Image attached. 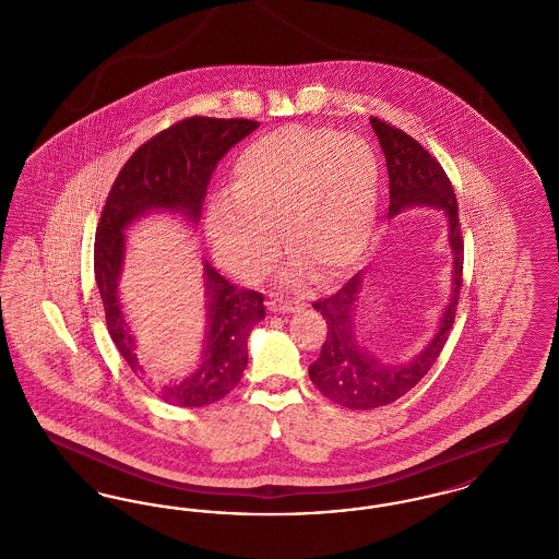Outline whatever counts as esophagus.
Wrapping results in <instances>:
<instances>
[{
  "label": "esophagus",
  "instance_id": "1",
  "mask_svg": "<svg viewBox=\"0 0 559 559\" xmlns=\"http://www.w3.org/2000/svg\"><path fill=\"white\" fill-rule=\"evenodd\" d=\"M267 306H270L272 312H278V314H289V312H295V310L301 308L299 301H287V299H278V297L270 299Z\"/></svg>",
  "mask_w": 559,
  "mask_h": 559
}]
</instances>
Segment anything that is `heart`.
Listing matches in <instances>:
<instances>
[{"instance_id":"b5f03b06","label":"heart","mask_w":559,"mask_h":559,"mask_svg":"<svg viewBox=\"0 0 559 559\" xmlns=\"http://www.w3.org/2000/svg\"><path fill=\"white\" fill-rule=\"evenodd\" d=\"M381 167L362 138L324 128H281L249 142L233 169V192L207 210L217 264L242 281L266 272L278 251L276 222L295 251L287 276L349 266L371 239Z\"/></svg>"}]
</instances>
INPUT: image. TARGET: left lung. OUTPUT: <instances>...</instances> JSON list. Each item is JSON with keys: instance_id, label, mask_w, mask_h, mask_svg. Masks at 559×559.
<instances>
[{"instance_id": "left-lung-1", "label": "left lung", "mask_w": 559, "mask_h": 559, "mask_svg": "<svg viewBox=\"0 0 559 559\" xmlns=\"http://www.w3.org/2000/svg\"><path fill=\"white\" fill-rule=\"evenodd\" d=\"M371 126L383 148L390 174L388 217L411 207H436L447 215L452 249V293L433 337L406 365L383 362L358 340L360 331L356 324V310L362 292V272L354 274L340 292L312 304L320 317L326 320V340L320 347L317 362L308 369L310 379L322 396L356 411L385 406L404 396L426 377L449 340L459 289L463 285V237L456 197L449 176L442 165L408 133L377 117H371Z\"/></svg>"}]
</instances>
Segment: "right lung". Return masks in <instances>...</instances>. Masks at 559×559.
Masks as SVG:
<instances>
[{
  "mask_svg": "<svg viewBox=\"0 0 559 559\" xmlns=\"http://www.w3.org/2000/svg\"><path fill=\"white\" fill-rule=\"evenodd\" d=\"M251 119L188 117L144 142L121 167L108 192L96 230L94 274L108 333L132 371L159 399L176 406H205L230 394L247 367V340L266 317L264 295L228 283L203 260L207 331L199 369L182 381L151 377L119 301L126 230L148 213H180L192 226L201 219L207 185L219 159L258 130Z\"/></svg>",
  "mask_w": 559,
  "mask_h": 559,
  "instance_id": "1",
  "label": "right lung"
}]
</instances>
